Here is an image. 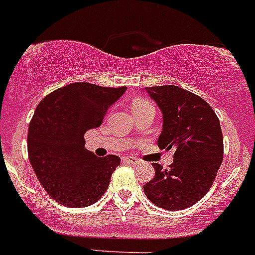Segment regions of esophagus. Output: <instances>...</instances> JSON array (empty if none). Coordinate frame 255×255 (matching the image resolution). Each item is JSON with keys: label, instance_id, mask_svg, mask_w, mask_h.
<instances>
[{"label": "esophagus", "instance_id": "1", "mask_svg": "<svg viewBox=\"0 0 255 255\" xmlns=\"http://www.w3.org/2000/svg\"><path fill=\"white\" fill-rule=\"evenodd\" d=\"M123 161L124 163H128V164H133V165H136V164H140V160L136 159V157H133V156H124Z\"/></svg>", "mask_w": 255, "mask_h": 255}]
</instances>
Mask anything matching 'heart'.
I'll return each mask as SVG.
<instances>
[{
	"mask_svg": "<svg viewBox=\"0 0 255 255\" xmlns=\"http://www.w3.org/2000/svg\"><path fill=\"white\" fill-rule=\"evenodd\" d=\"M147 104H151L149 102H147V100L144 99H137L133 102V104H132V108L133 107H143V106H147Z\"/></svg>",
	"mask_w": 255,
	"mask_h": 255,
	"instance_id": "obj_1",
	"label": "heart"
}]
</instances>
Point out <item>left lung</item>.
Here are the masks:
<instances>
[{
    "label": "left lung",
    "instance_id": "obj_1",
    "mask_svg": "<svg viewBox=\"0 0 255 255\" xmlns=\"http://www.w3.org/2000/svg\"><path fill=\"white\" fill-rule=\"evenodd\" d=\"M163 114V131L157 145L173 149V163L144 185V193L155 205L182 210L200 201L213 185L224 159V139L216 112L201 96L178 86L147 87Z\"/></svg>",
    "mask_w": 255,
    "mask_h": 255
}]
</instances>
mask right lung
Segmentation results:
<instances>
[{"label": "right lung", "mask_w": 255, "mask_h": 255, "mask_svg": "<svg viewBox=\"0 0 255 255\" xmlns=\"http://www.w3.org/2000/svg\"><path fill=\"white\" fill-rule=\"evenodd\" d=\"M126 87L71 83L45 96L27 132V153L41 185L59 204L85 208L107 190L120 157H98L85 148V133L103 123Z\"/></svg>", "instance_id": "obj_1"}]
</instances>
